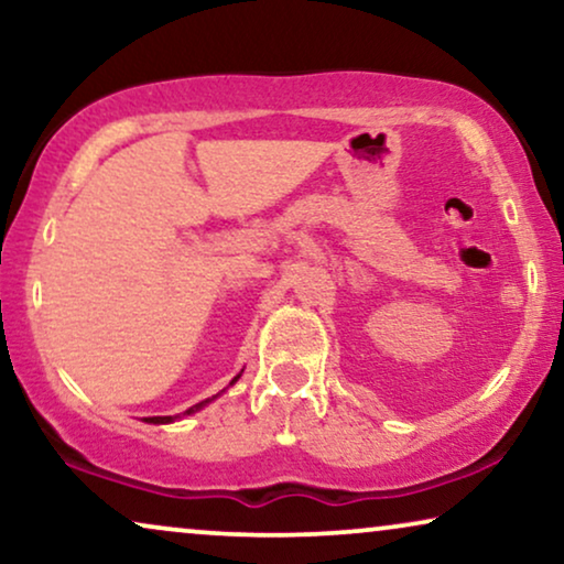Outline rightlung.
Masks as SVG:
<instances>
[{
	"instance_id": "obj_1",
	"label": "right lung",
	"mask_w": 564,
	"mask_h": 564,
	"mask_svg": "<svg viewBox=\"0 0 564 564\" xmlns=\"http://www.w3.org/2000/svg\"><path fill=\"white\" fill-rule=\"evenodd\" d=\"M243 372V369H241ZM238 377L241 375H236L234 380H230V384L234 382H238ZM218 398V395H213V398H207V400H203V403H197V405H192V408H187V411H184L182 415H149V419H143L145 423H174V421H180V419H184V415H192V413H197V411H203V408L207 405V403H213V400Z\"/></svg>"
}]
</instances>
